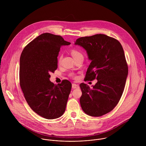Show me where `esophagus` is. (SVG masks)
Returning <instances> with one entry per match:
<instances>
[{"label": "esophagus", "instance_id": "obj_1", "mask_svg": "<svg viewBox=\"0 0 146 146\" xmlns=\"http://www.w3.org/2000/svg\"><path fill=\"white\" fill-rule=\"evenodd\" d=\"M72 88L73 89H76V88H79V86L78 85H77L76 84L73 83L72 84Z\"/></svg>", "mask_w": 146, "mask_h": 146}]
</instances>
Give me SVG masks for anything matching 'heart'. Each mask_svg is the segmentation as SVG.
I'll list each match as a JSON object with an SVG mask.
<instances>
[{
	"mask_svg": "<svg viewBox=\"0 0 146 146\" xmlns=\"http://www.w3.org/2000/svg\"><path fill=\"white\" fill-rule=\"evenodd\" d=\"M71 55L72 56V57H74V58L75 60H76L78 58H80V57H83V55L82 53L78 49H72L71 50ZM61 59H62V55H60L58 57V62H60ZM71 76H74V74H71Z\"/></svg>",
	"mask_w": 146,
	"mask_h": 146,
	"instance_id": "heart-1",
	"label": "heart"
}]
</instances>
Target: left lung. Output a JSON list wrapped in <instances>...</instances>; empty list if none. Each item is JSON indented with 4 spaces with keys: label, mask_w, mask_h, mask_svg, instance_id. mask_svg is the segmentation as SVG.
<instances>
[{
    "label": "left lung",
    "mask_w": 146,
    "mask_h": 146,
    "mask_svg": "<svg viewBox=\"0 0 146 146\" xmlns=\"http://www.w3.org/2000/svg\"><path fill=\"white\" fill-rule=\"evenodd\" d=\"M75 44L83 47L91 60L84 80L98 81L93 88L80 84L81 107L88 115L101 116L116 106L124 90L128 66L123 46L104 34L81 37Z\"/></svg>",
    "instance_id": "obj_1"
}]
</instances>
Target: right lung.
<instances>
[{"instance_id":"add662e5","label":"right lung","mask_w":146,"mask_h":146,"mask_svg":"<svg viewBox=\"0 0 146 146\" xmlns=\"http://www.w3.org/2000/svg\"><path fill=\"white\" fill-rule=\"evenodd\" d=\"M60 35L44 33L30 42L20 57V85L30 108L46 119L61 116L65 111L72 84L67 80L55 85L50 73L57 68L62 45H70Z\"/></svg>"}]
</instances>
